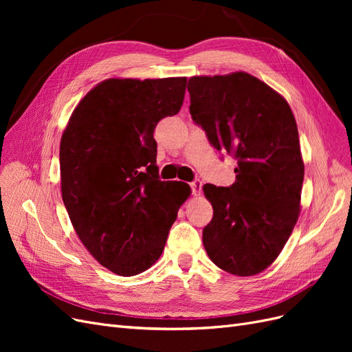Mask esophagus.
<instances>
[{
    "label": "esophagus",
    "mask_w": 352,
    "mask_h": 352,
    "mask_svg": "<svg viewBox=\"0 0 352 352\" xmlns=\"http://www.w3.org/2000/svg\"><path fill=\"white\" fill-rule=\"evenodd\" d=\"M190 185V188H192V194L197 197V195H199L201 194V188H202V182L199 179H195L194 182H190L189 184Z\"/></svg>",
    "instance_id": "1"
}]
</instances>
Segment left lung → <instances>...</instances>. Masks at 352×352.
<instances>
[{
	"instance_id": "8db88e82",
	"label": "left lung",
	"mask_w": 352,
	"mask_h": 352,
	"mask_svg": "<svg viewBox=\"0 0 352 352\" xmlns=\"http://www.w3.org/2000/svg\"><path fill=\"white\" fill-rule=\"evenodd\" d=\"M189 111L217 151L236 158L235 184H206L212 219L202 243L217 267L252 276L278 258L301 211L304 162L289 104L250 73L194 76Z\"/></svg>"
}]
</instances>
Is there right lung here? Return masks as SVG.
Here are the masks:
<instances>
[{
  "mask_svg": "<svg viewBox=\"0 0 352 352\" xmlns=\"http://www.w3.org/2000/svg\"><path fill=\"white\" fill-rule=\"evenodd\" d=\"M186 78L107 79L72 113L60 142L61 197L92 257L120 276L160 258L185 182H163L154 129L184 104Z\"/></svg>",
  "mask_w": 352,
  "mask_h": 352,
  "instance_id": "1",
  "label": "right lung"
}]
</instances>
